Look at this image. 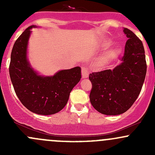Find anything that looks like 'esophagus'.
Here are the masks:
<instances>
[{
	"mask_svg": "<svg viewBox=\"0 0 155 155\" xmlns=\"http://www.w3.org/2000/svg\"><path fill=\"white\" fill-rule=\"evenodd\" d=\"M88 70H87V69L86 68H85V67H82V78L83 79H85V78H87L88 77Z\"/></svg>",
	"mask_w": 155,
	"mask_h": 155,
	"instance_id": "esophagus-1",
	"label": "esophagus"
}]
</instances>
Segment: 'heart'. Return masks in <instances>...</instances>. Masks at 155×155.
<instances>
[{
    "mask_svg": "<svg viewBox=\"0 0 155 155\" xmlns=\"http://www.w3.org/2000/svg\"><path fill=\"white\" fill-rule=\"evenodd\" d=\"M112 42L111 40H106L103 43V46L107 47V46H110ZM121 51V48L119 46H116L115 47L107 50L101 57L99 58V63L101 64H107L109 62L112 61L115 59H116L118 57Z\"/></svg>",
    "mask_w": 155,
    "mask_h": 155,
    "instance_id": "1",
    "label": "heart"
}]
</instances>
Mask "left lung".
<instances>
[{
	"label": "left lung",
	"instance_id": "obj_1",
	"mask_svg": "<svg viewBox=\"0 0 155 155\" xmlns=\"http://www.w3.org/2000/svg\"><path fill=\"white\" fill-rule=\"evenodd\" d=\"M123 32L128 40L121 63L113 70L89 75L90 102L104 115H118L127 111L138 97L146 75L143 43L130 30L124 28Z\"/></svg>",
	"mask_w": 155,
	"mask_h": 155
}]
</instances>
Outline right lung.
<instances>
[{
  "mask_svg": "<svg viewBox=\"0 0 155 155\" xmlns=\"http://www.w3.org/2000/svg\"><path fill=\"white\" fill-rule=\"evenodd\" d=\"M30 26L14 43L10 57V76L15 94L21 104L37 115H49L60 112L70 94L81 79V68L61 70L53 76H43L34 70L28 58Z\"/></svg>",
  "mask_w": 155,
  "mask_h": 155,
  "instance_id": "obj_1",
  "label": "right lung"
}]
</instances>
